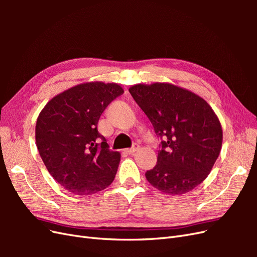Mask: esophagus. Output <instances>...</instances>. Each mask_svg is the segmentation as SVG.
I'll return each instance as SVG.
<instances>
[{
  "mask_svg": "<svg viewBox=\"0 0 257 257\" xmlns=\"http://www.w3.org/2000/svg\"><path fill=\"white\" fill-rule=\"evenodd\" d=\"M138 149H139V145H138V144H134V146L132 147L131 149H126V150H125V152H126V153H128V154H133V153H134V152H136Z\"/></svg>",
  "mask_w": 257,
  "mask_h": 257,
  "instance_id": "1",
  "label": "esophagus"
}]
</instances>
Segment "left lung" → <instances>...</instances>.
Segmentation results:
<instances>
[{
    "label": "left lung",
    "instance_id": "obj_1",
    "mask_svg": "<svg viewBox=\"0 0 257 257\" xmlns=\"http://www.w3.org/2000/svg\"><path fill=\"white\" fill-rule=\"evenodd\" d=\"M128 91L163 138L147 180L170 195L191 192L208 177L222 149L216 113L203 97L173 83H138Z\"/></svg>",
    "mask_w": 257,
    "mask_h": 257
}]
</instances>
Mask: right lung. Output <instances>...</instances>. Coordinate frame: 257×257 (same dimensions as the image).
<instances>
[{"mask_svg": "<svg viewBox=\"0 0 257 257\" xmlns=\"http://www.w3.org/2000/svg\"><path fill=\"white\" fill-rule=\"evenodd\" d=\"M123 93L115 82H83L52 97L38 114V152L49 174L68 192L90 195L112 183L121 154L109 150L97 123Z\"/></svg>", "mask_w": 257, "mask_h": 257, "instance_id": "add662e5", "label": "right lung"}]
</instances>
